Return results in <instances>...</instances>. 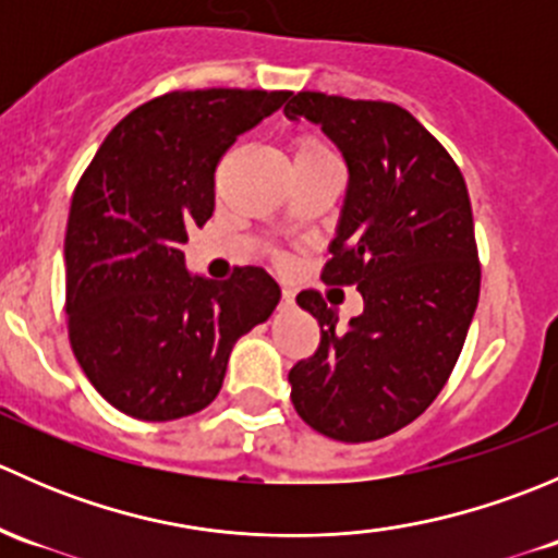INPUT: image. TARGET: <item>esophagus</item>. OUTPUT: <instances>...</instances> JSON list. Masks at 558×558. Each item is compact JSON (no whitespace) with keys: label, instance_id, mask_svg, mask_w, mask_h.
<instances>
[{"label":"esophagus","instance_id":"34e87169","mask_svg":"<svg viewBox=\"0 0 558 558\" xmlns=\"http://www.w3.org/2000/svg\"><path fill=\"white\" fill-rule=\"evenodd\" d=\"M280 307H294V291L283 289V300H280Z\"/></svg>","mask_w":558,"mask_h":558}]
</instances>
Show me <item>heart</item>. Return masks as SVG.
Masks as SVG:
<instances>
[{"mask_svg":"<svg viewBox=\"0 0 558 558\" xmlns=\"http://www.w3.org/2000/svg\"><path fill=\"white\" fill-rule=\"evenodd\" d=\"M331 154L329 148H326L324 143H320L318 137H313V134H305V137L296 140V156L294 159H305V156H326Z\"/></svg>","mask_w":558,"mask_h":558,"instance_id":"obj_1","label":"heart"}]
</instances>
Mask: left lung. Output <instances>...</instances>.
<instances>
[{"label": "left lung", "instance_id": "obj_1", "mask_svg": "<svg viewBox=\"0 0 558 558\" xmlns=\"http://www.w3.org/2000/svg\"><path fill=\"white\" fill-rule=\"evenodd\" d=\"M283 112L318 123L345 159L320 280L356 286L364 300L337 329L318 291L296 296L320 342L291 367V402L331 440H380L435 402L466 340L481 294L470 194L451 154L404 107L300 92Z\"/></svg>", "mask_w": 558, "mask_h": 558}]
</instances>
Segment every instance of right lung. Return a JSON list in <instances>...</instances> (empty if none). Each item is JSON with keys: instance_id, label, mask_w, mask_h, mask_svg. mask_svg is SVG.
Listing matches in <instances>:
<instances>
[{"instance_id": "obj_1", "label": "right lung", "mask_w": 558, "mask_h": 558, "mask_svg": "<svg viewBox=\"0 0 558 558\" xmlns=\"http://www.w3.org/2000/svg\"><path fill=\"white\" fill-rule=\"evenodd\" d=\"M291 92H170L129 112L83 172L66 221V326L94 388L140 421L218 397L234 342L280 286L262 267L223 283L185 269L183 243L216 207V167Z\"/></svg>"}]
</instances>
